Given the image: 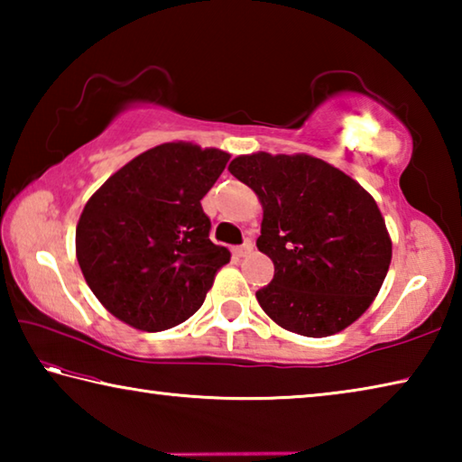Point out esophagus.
<instances>
[{"mask_svg":"<svg viewBox=\"0 0 462 462\" xmlns=\"http://www.w3.org/2000/svg\"><path fill=\"white\" fill-rule=\"evenodd\" d=\"M253 248H254V245L250 240H246L245 245H240V246H236L234 248V254L238 256V259H242V256H248L250 253H253Z\"/></svg>","mask_w":462,"mask_h":462,"instance_id":"esophagus-1","label":"esophagus"}]
</instances>
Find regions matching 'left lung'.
I'll list each match as a JSON object with an SVG mask.
<instances>
[{
    "label": "left lung",
    "instance_id": "left-lung-1",
    "mask_svg": "<svg viewBox=\"0 0 462 462\" xmlns=\"http://www.w3.org/2000/svg\"><path fill=\"white\" fill-rule=\"evenodd\" d=\"M228 171L263 206L256 246L275 264L271 283L256 291L264 314L310 338L361 318L391 263V238L371 193L310 154H242Z\"/></svg>",
    "mask_w": 462,
    "mask_h": 462
}]
</instances>
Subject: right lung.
<instances>
[{"instance_id": "add662e5", "label": "right lung", "mask_w": 462, "mask_h": 462, "mask_svg": "<svg viewBox=\"0 0 462 462\" xmlns=\"http://www.w3.org/2000/svg\"><path fill=\"white\" fill-rule=\"evenodd\" d=\"M230 154L191 143L151 148L85 203L77 261L109 314L146 332L185 322L201 308L230 250L209 240L201 199Z\"/></svg>"}]
</instances>
